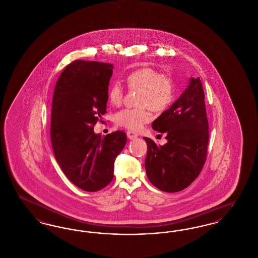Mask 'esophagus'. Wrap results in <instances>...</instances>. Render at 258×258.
<instances>
[{
    "mask_svg": "<svg viewBox=\"0 0 258 258\" xmlns=\"http://www.w3.org/2000/svg\"><path fill=\"white\" fill-rule=\"evenodd\" d=\"M126 135H127V138H130V139H135L138 137L137 134H135V132H133V131H127Z\"/></svg>",
    "mask_w": 258,
    "mask_h": 258,
    "instance_id": "esophagus-1",
    "label": "esophagus"
}]
</instances>
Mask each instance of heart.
I'll use <instances>...</instances> for the list:
<instances>
[{
    "label": "heart",
    "instance_id": "b5f03b06",
    "mask_svg": "<svg viewBox=\"0 0 258 258\" xmlns=\"http://www.w3.org/2000/svg\"><path fill=\"white\" fill-rule=\"evenodd\" d=\"M124 81L131 89L139 90L136 108H123L114 116V121L120 126L131 131H140L151 120V110L160 113L166 110L176 96L175 82L170 75L142 67L125 75ZM123 88L115 83L109 87L108 98L111 104L117 106L123 100Z\"/></svg>",
    "mask_w": 258,
    "mask_h": 258
}]
</instances>
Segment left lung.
<instances>
[{"instance_id":"obj_1","label":"left lung","mask_w":258,"mask_h":258,"mask_svg":"<svg viewBox=\"0 0 258 258\" xmlns=\"http://www.w3.org/2000/svg\"><path fill=\"white\" fill-rule=\"evenodd\" d=\"M202 83L190 78L187 88L152 127L165 134L167 143H147L145 168L149 181L165 192H177L191 184L207 159L209 123Z\"/></svg>"}]
</instances>
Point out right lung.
<instances>
[{
  "label": "right lung",
  "instance_id": "1",
  "mask_svg": "<svg viewBox=\"0 0 258 258\" xmlns=\"http://www.w3.org/2000/svg\"><path fill=\"white\" fill-rule=\"evenodd\" d=\"M111 63H69L54 89L50 137L55 158L68 179L85 191H98L113 179L114 162L126 143L116 131L101 137L94 126L106 113Z\"/></svg>",
  "mask_w": 258,
  "mask_h": 258
}]
</instances>
